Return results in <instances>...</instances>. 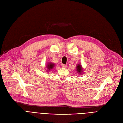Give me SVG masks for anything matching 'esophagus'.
<instances>
[{"label": "esophagus", "mask_w": 123, "mask_h": 123, "mask_svg": "<svg viewBox=\"0 0 123 123\" xmlns=\"http://www.w3.org/2000/svg\"><path fill=\"white\" fill-rule=\"evenodd\" d=\"M67 65H62V67L63 68H67Z\"/></svg>", "instance_id": "esophagus-1"}]
</instances>
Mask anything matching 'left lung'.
<instances>
[{"label": "left lung", "instance_id": "obj_1", "mask_svg": "<svg viewBox=\"0 0 123 123\" xmlns=\"http://www.w3.org/2000/svg\"><path fill=\"white\" fill-rule=\"evenodd\" d=\"M76 68H77V72H78L80 74H81V72L82 71V68L81 67V66L80 65H77V67H76Z\"/></svg>", "mask_w": 123, "mask_h": 123}]
</instances>
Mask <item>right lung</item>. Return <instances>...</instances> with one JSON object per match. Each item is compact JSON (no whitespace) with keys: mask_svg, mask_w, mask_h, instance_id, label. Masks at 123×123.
<instances>
[{"mask_svg":"<svg viewBox=\"0 0 123 123\" xmlns=\"http://www.w3.org/2000/svg\"><path fill=\"white\" fill-rule=\"evenodd\" d=\"M54 66V64L53 63H50L47 65V69H48V70H50L51 69H53V68Z\"/></svg>","mask_w":123,"mask_h":123,"instance_id":"1","label":"right lung"}]
</instances>
